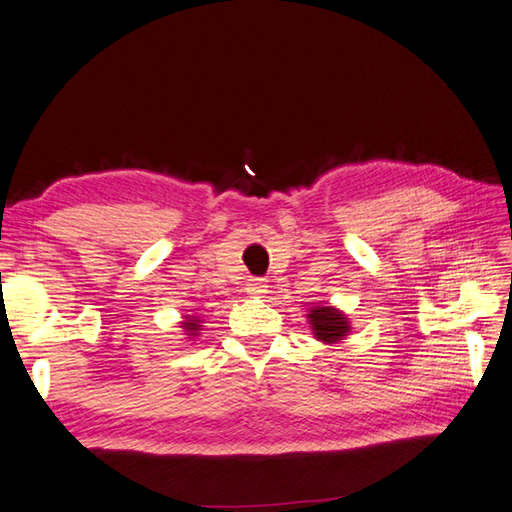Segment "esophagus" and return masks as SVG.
I'll use <instances>...</instances> for the list:
<instances>
[{
	"label": "esophagus",
	"mask_w": 512,
	"mask_h": 512,
	"mask_svg": "<svg viewBox=\"0 0 512 512\" xmlns=\"http://www.w3.org/2000/svg\"><path fill=\"white\" fill-rule=\"evenodd\" d=\"M246 293L248 295H264L266 293L264 279H250V282L246 284Z\"/></svg>",
	"instance_id": "34e87169"
}]
</instances>
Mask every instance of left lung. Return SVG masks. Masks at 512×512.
<instances>
[{"label":"left lung","mask_w":512,"mask_h":512,"mask_svg":"<svg viewBox=\"0 0 512 512\" xmlns=\"http://www.w3.org/2000/svg\"><path fill=\"white\" fill-rule=\"evenodd\" d=\"M308 319L313 324L315 337L322 339V342H337V339H342L350 330L346 317L330 306L313 308Z\"/></svg>","instance_id":"8db88e82"}]
</instances>
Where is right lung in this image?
Instances as JSON below:
<instances>
[{
    "label": "right lung",
    "instance_id": "1",
    "mask_svg": "<svg viewBox=\"0 0 512 512\" xmlns=\"http://www.w3.org/2000/svg\"><path fill=\"white\" fill-rule=\"evenodd\" d=\"M184 328H186V330H190L188 335H193L195 330H199V326H197V319H186V322H184Z\"/></svg>",
    "mask_w": 512,
    "mask_h": 512
}]
</instances>
